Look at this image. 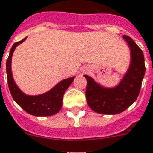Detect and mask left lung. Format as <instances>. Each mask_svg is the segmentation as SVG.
<instances>
[{
    "mask_svg": "<svg viewBox=\"0 0 153 153\" xmlns=\"http://www.w3.org/2000/svg\"><path fill=\"white\" fill-rule=\"evenodd\" d=\"M123 39L127 41L131 49V61L127 74L119 85L113 89L103 88L89 76L85 75L87 80L86 101L89 107L98 114H116L121 113L137 99L140 91L145 73L143 51L131 38L123 35Z\"/></svg>",
    "mask_w": 153,
    "mask_h": 153,
    "instance_id": "obj_1",
    "label": "left lung"
}]
</instances>
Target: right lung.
<instances>
[{
  "label": "right lung",
  "mask_w": 153,
  "mask_h": 153,
  "mask_svg": "<svg viewBox=\"0 0 153 153\" xmlns=\"http://www.w3.org/2000/svg\"><path fill=\"white\" fill-rule=\"evenodd\" d=\"M26 37L19 42H15L10 49V56L6 61L7 80L9 89L13 98L28 114L34 116H51L56 114L60 111L63 105V96L64 92L70 86L73 81L74 77L68 78L63 80L56 85L53 89L46 94L38 96H29L23 94L18 89L13 79L11 72V59L13 52L18 44H20L26 39Z\"/></svg>",
  "instance_id": "1"
}]
</instances>
